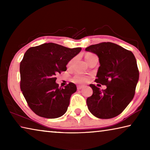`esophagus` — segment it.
Segmentation results:
<instances>
[{"label": "esophagus", "mask_w": 150, "mask_h": 150, "mask_svg": "<svg viewBox=\"0 0 150 150\" xmlns=\"http://www.w3.org/2000/svg\"><path fill=\"white\" fill-rule=\"evenodd\" d=\"M83 87V86H82V85H78L77 87V90H80V89H81V88H82Z\"/></svg>", "instance_id": "1"}]
</instances>
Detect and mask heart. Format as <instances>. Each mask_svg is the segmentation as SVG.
<instances>
[{
    "mask_svg": "<svg viewBox=\"0 0 150 150\" xmlns=\"http://www.w3.org/2000/svg\"><path fill=\"white\" fill-rule=\"evenodd\" d=\"M94 56H96V55L93 54V53H91V52H87L85 54V58L86 61H87V62H88V61H89L91 58L93 57ZM75 60V58H73V59H71L69 62H68V64L67 65L70 67V66H71L73 62H74ZM73 81H74L75 83H85L86 82H87L88 81V77H86V76L84 75H81L79 74H77L75 75L74 77L73 78Z\"/></svg>",
    "mask_w": 150,
    "mask_h": 150,
    "instance_id": "b5f03b06",
    "label": "heart"
}]
</instances>
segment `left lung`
<instances>
[{
	"instance_id": "8db88e82",
	"label": "left lung",
	"mask_w": 150,
	"mask_h": 150,
	"mask_svg": "<svg viewBox=\"0 0 150 150\" xmlns=\"http://www.w3.org/2000/svg\"><path fill=\"white\" fill-rule=\"evenodd\" d=\"M99 58L95 82L106 85V88L91 84L93 95L87 99L88 108L98 118L115 117L133 99L139 79L136 59L131 51L111 42L91 45L85 49Z\"/></svg>"
}]
</instances>
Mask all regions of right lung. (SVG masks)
<instances>
[{"instance_id":"right-lung-1","label":"right lung","mask_w":150,"mask_h":150,"mask_svg":"<svg viewBox=\"0 0 150 150\" xmlns=\"http://www.w3.org/2000/svg\"><path fill=\"white\" fill-rule=\"evenodd\" d=\"M81 47L68 48L54 43L30 47L20 62V89L35 115L56 118L66 112L77 87L69 83L63 88L55 83L56 75L67 70V63Z\"/></svg>"}]
</instances>
